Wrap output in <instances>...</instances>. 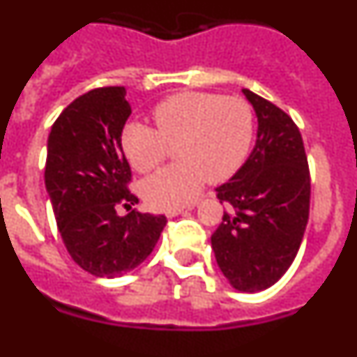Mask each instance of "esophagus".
<instances>
[{
  "label": "esophagus",
  "mask_w": 357,
  "mask_h": 357,
  "mask_svg": "<svg viewBox=\"0 0 357 357\" xmlns=\"http://www.w3.org/2000/svg\"><path fill=\"white\" fill-rule=\"evenodd\" d=\"M195 206H197V204H195V202H189L188 206H181V207H172V209H168V211H166V214H168L169 218H173V216H178V214H182V213H184V211L193 209Z\"/></svg>",
  "instance_id": "esophagus-1"
}]
</instances>
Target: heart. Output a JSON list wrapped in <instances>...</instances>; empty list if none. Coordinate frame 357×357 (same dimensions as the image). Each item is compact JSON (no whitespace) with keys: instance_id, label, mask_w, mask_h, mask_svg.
I'll return each mask as SVG.
<instances>
[{"instance_id":"obj_1","label":"heart","mask_w":357,"mask_h":357,"mask_svg":"<svg viewBox=\"0 0 357 357\" xmlns=\"http://www.w3.org/2000/svg\"><path fill=\"white\" fill-rule=\"evenodd\" d=\"M155 128L130 121L121 132V148L137 172L150 173L164 162L169 144L178 143L182 160L160 169L143 182L150 206H182L207 181L230 178L250 153L254 110L245 98L218 93L175 94L151 110Z\"/></svg>"}]
</instances>
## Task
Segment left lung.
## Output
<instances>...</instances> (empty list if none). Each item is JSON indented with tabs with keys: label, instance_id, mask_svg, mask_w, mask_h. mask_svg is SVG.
<instances>
[{
	"label": "left lung",
	"instance_id": "1",
	"mask_svg": "<svg viewBox=\"0 0 357 357\" xmlns=\"http://www.w3.org/2000/svg\"><path fill=\"white\" fill-rule=\"evenodd\" d=\"M259 128L250 157L216 189L225 206L211 236L216 263L239 291L275 284L301 248L311 204V176L298 127L284 110L243 89Z\"/></svg>",
	"mask_w": 357,
	"mask_h": 357
}]
</instances>
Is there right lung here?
<instances>
[{
	"instance_id": "1",
	"label": "right lung",
	"mask_w": 357,
	"mask_h": 357,
	"mask_svg": "<svg viewBox=\"0 0 357 357\" xmlns=\"http://www.w3.org/2000/svg\"><path fill=\"white\" fill-rule=\"evenodd\" d=\"M132 109L125 87L82 94L53 123L44 181L56 225L73 261L96 277H119L139 266L159 241L166 216L132 206L130 164L121 132ZM119 206L129 214L119 217Z\"/></svg>"
}]
</instances>
